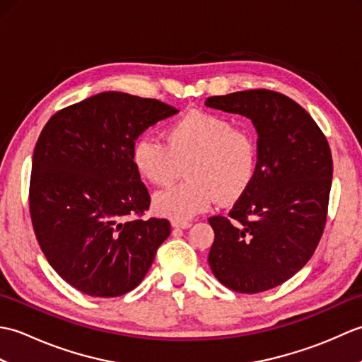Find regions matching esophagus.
<instances>
[{"mask_svg":"<svg viewBox=\"0 0 362 362\" xmlns=\"http://www.w3.org/2000/svg\"><path fill=\"white\" fill-rule=\"evenodd\" d=\"M171 226L174 228H189L191 222H188V221H171Z\"/></svg>","mask_w":362,"mask_h":362,"instance_id":"obj_1","label":"esophagus"}]
</instances>
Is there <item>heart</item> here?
Listing matches in <instances>:
<instances>
[{
  "label": "heart",
  "instance_id": "1",
  "mask_svg": "<svg viewBox=\"0 0 362 362\" xmlns=\"http://www.w3.org/2000/svg\"><path fill=\"white\" fill-rule=\"evenodd\" d=\"M132 161L143 179L166 187L187 168L189 182L161 191L153 209L174 221H188L219 202H233L249 188L257 168V144L247 129L221 113L189 110L166 129V141L141 136Z\"/></svg>",
  "mask_w": 362,
  "mask_h": 362
}]
</instances>
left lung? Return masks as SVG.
Masks as SVG:
<instances>
[{
  "instance_id": "8db88e82",
  "label": "left lung",
  "mask_w": 362,
  "mask_h": 362,
  "mask_svg": "<svg viewBox=\"0 0 362 362\" xmlns=\"http://www.w3.org/2000/svg\"><path fill=\"white\" fill-rule=\"evenodd\" d=\"M206 107L249 118L257 129V168L228 216L209 219V264L236 292L257 294L289 280L324 233L333 160L310 113L272 90L211 96Z\"/></svg>"
}]
</instances>
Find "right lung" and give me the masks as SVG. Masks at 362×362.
I'll use <instances>...</instances> for the list:
<instances>
[{
    "label": "right lung",
    "mask_w": 362,
    "mask_h": 362,
    "mask_svg": "<svg viewBox=\"0 0 362 362\" xmlns=\"http://www.w3.org/2000/svg\"><path fill=\"white\" fill-rule=\"evenodd\" d=\"M177 112L104 91L52 115L38 136L29 185L34 232L54 271L83 294L118 297L136 288L171 233L168 219H132L151 204L132 148Z\"/></svg>",
    "instance_id": "obj_1"
}]
</instances>
